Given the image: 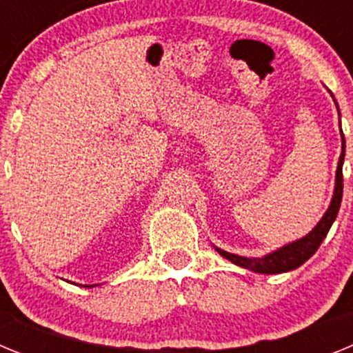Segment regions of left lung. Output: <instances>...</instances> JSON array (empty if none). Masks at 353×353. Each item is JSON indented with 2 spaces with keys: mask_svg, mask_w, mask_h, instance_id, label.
I'll use <instances>...</instances> for the list:
<instances>
[{
  "mask_svg": "<svg viewBox=\"0 0 353 353\" xmlns=\"http://www.w3.org/2000/svg\"><path fill=\"white\" fill-rule=\"evenodd\" d=\"M341 139H343V152L339 155V162H338V171H336V189H334V196H332V201H330V207L327 208L325 215L322 217V221L313 228V232L307 233L304 239L295 240L292 244L285 245V248L277 249V251L270 252L267 256L263 258H244V256H236V254H232V252L226 251H217L223 254L226 260H230L232 263L240 265V267H244V269L252 270V272L258 274H281V272H288V270L297 269L301 267L304 261L310 260L313 256L314 252L318 251L320 244L323 242V239L329 233L330 226L334 223L336 215H338L339 205H341V198H343V161H345V136L341 132Z\"/></svg>",
  "mask_w": 353,
  "mask_h": 353,
  "instance_id": "obj_1",
  "label": "left lung"
}]
</instances>
